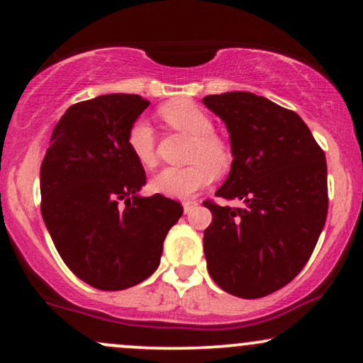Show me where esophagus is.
<instances>
[{
	"instance_id": "34e87169",
	"label": "esophagus",
	"mask_w": 363,
	"mask_h": 363,
	"mask_svg": "<svg viewBox=\"0 0 363 363\" xmlns=\"http://www.w3.org/2000/svg\"><path fill=\"white\" fill-rule=\"evenodd\" d=\"M198 205L196 201H193V200H186V201H183V210H185V213H190L193 208H195Z\"/></svg>"
}]
</instances>
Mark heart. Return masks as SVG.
I'll use <instances>...</instances> for the list:
<instances>
[{
	"label": "heart",
	"instance_id": "obj_1",
	"mask_svg": "<svg viewBox=\"0 0 363 363\" xmlns=\"http://www.w3.org/2000/svg\"><path fill=\"white\" fill-rule=\"evenodd\" d=\"M160 116L168 125L193 137L188 167H168L150 183L152 190L170 198H190L215 180L216 172L231 165V152L215 133V123L205 108L188 99H177L160 107ZM127 145L143 168L157 163L155 132L147 118H137L127 132Z\"/></svg>",
	"mask_w": 363,
	"mask_h": 363
}]
</instances>
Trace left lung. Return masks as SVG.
Instances as JSON below:
<instances>
[{
  "mask_svg": "<svg viewBox=\"0 0 363 363\" xmlns=\"http://www.w3.org/2000/svg\"><path fill=\"white\" fill-rule=\"evenodd\" d=\"M203 104L231 140V172L216 196L245 203H203L213 215L208 272L228 294L257 299L289 284L314 251L329 206L325 155L304 121L269 99L225 92Z\"/></svg>",
  "mask_w": 363,
  "mask_h": 363,
  "instance_id": "1",
  "label": "left lung"
}]
</instances>
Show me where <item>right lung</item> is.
<instances>
[{
    "label": "right lung",
    "instance_id": "add662e5",
    "mask_svg": "<svg viewBox=\"0 0 363 363\" xmlns=\"http://www.w3.org/2000/svg\"><path fill=\"white\" fill-rule=\"evenodd\" d=\"M150 102L107 94L74 104L56 123L41 163V213L54 246L79 279L101 291L145 281L180 220L178 201L138 195L145 170L127 132Z\"/></svg>",
    "mask_w": 363,
    "mask_h": 363
}]
</instances>
